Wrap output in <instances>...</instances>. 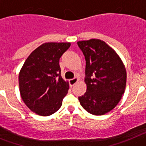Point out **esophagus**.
<instances>
[{
  "mask_svg": "<svg viewBox=\"0 0 146 146\" xmlns=\"http://www.w3.org/2000/svg\"><path fill=\"white\" fill-rule=\"evenodd\" d=\"M78 82V78L76 77V78H72V79H70L69 84H70V85L71 86V87H73V86H74Z\"/></svg>",
  "mask_w": 146,
  "mask_h": 146,
  "instance_id": "1",
  "label": "esophagus"
}]
</instances>
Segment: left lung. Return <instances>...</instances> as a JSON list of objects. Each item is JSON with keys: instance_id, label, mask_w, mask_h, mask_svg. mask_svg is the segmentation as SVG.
<instances>
[{"instance_id": "obj_1", "label": "left lung", "mask_w": 146, "mask_h": 146, "mask_svg": "<svg viewBox=\"0 0 146 146\" xmlns=\"http://www.w3.org/2000/svg\"><path fill=\"white\" fill-rule=\"evenodd\" d=\"M77 44L86 60L87 91L78 97L79 102L89 113L104 115L117 106L124 93L125 66L117 53L102 40L91 39Z\"/></svg>"}]
</instances>
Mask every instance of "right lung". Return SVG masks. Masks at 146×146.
I'll use <instances>...</instances> for the list:
<instances>
[{
	"label": "right lung",
	"instance_id": "1",
	"mask_svg": "<svg viewBox=\"0 0 146 146\" xmlns=\"http://www.w3.org/2000/svg\"><path fill=\"white\" fill-rule=\"evenodd\" d=\"M70 46V42L44 43L29 56L20 70V96L37 115L48 116L62 104L69 83L61 76L59 59Z\"/></svg>",
	"mask_w": 146,
	"mask_h": 146
}]
</instances>
